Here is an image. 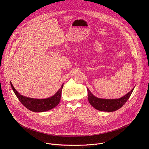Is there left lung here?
Returning <instances> with one entry per match:
<instances>
[{
  "label": "left lung",
  "mask_w": 149,
  "mask_h": 149,
  "mask_svg": "<svg viewBox=\"0 0 149 149\" xmlns=\"http://www.w3.org/2000/svg\"><path fill=\"white\" fill-rule=\"evenodd\" d=\"M134 88L124 96L116 99H104L96 97L91 93L89 89L87 88L88 101L94 108L99 111L113 112L123 107V105L130 98Z\"/></svg>",
  "instance_id": "obj_1"
}]
</instances>
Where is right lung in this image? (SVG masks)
Listing matches in <instances>:
<instances>
[{"mask_svg": "<svg viewBox=\"0 0 149 149\" xmlns=\"http://www.w3.org/2000/svg\"><path fill=\"white\" fill-rule=\"evenodd\" d=\"M10 86L17 98L26 109L33 112L40 113L50 110L55 108L59 103L63 84H62L61 87L53 96L44 99L32 98L25 97L20 94L16 90L11 82Z\"/></svg>", "mask_w": 149, "mask_h": 149, "instance_id": "obj_1", "label": "right lung"}]
</instances>
